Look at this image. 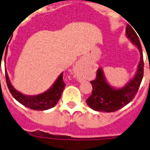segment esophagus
<instances>
[{
	"label": "esophagus",
	"instance_id": "obj_1",
	"mask_svg": "<svg viewBox=\"0 0 150 150\" xmlns=\"http://www.w3.org/2000/svg\"><path fill=\"white\" fill-rule=\"evenodd\" d=\"M83 60L79 61L77 64V68L78 69H83Z\"/></svg>",
	"mask_w": 150,
	"mask_h": 150
}]
</instances>
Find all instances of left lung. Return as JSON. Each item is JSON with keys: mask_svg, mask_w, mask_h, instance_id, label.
Listing matches in <instances>:
<instances>
[{"mask_svg": "<svg viewBox=\"0 0 150 150\" xmlns=\"http://www.w3.org/2000/svg\"><path fill=\"white\" fill-rule=\"evenodd\" d=\"M126 35L140 52V61L136 75L125 86L120 89L112 88L105 80L100 68L97 71L96 79L91 81L92 92L86 100L88 107L96 111L111 112L119 110L134 99L144 76V57L142 47L137 33L129 25L126 27Z\"/></svg>", "mask_w": 150, "mask_h": 150, "instance_id": "left-lung-1", "label": "left lung"}]
</instances>
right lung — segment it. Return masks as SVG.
Masks as SVG:
<instances>
[{
    "label": "right lung",
    "mask_w": 150,
    "mask_h": 150,
    "mask_svg": "<svg viewBox=\"0 0 150 150\" xmlns=\"http://www.w3.org/2000/svg\"><path fill=\"white\" fill-rule=\"evenodd\" d=\"M5 76H6L8 88L13 98L25 107H28L34 110H46L53 107L60 99L62 91L66 85L63 80V73H62L57 79L53 86L48 91H45L44 93L40 95L29 96L20 93L19 91H16L13 88L10 83L6 71H5Z\"/></svg>",
    "instance_id": "1"
}]
</instances>
